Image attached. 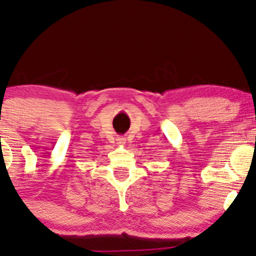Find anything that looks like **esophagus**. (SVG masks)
<instances>
[{
    "label": "esophagus",
    "instance_id": "esophagus-1",
    "mask_svg": "<svg viewBox=\"0 0 256 256\" xmlns=\"http://www.w3.org/2000/svg\"><path fill=\"white\" fill-rule=\"evenodd\" d=\"M118 144H120V146H122V144H125V138L124 137H118Z\"/></svg>",
    "mask_w": 256,
    "mask_h": 256
}]
</instances>
